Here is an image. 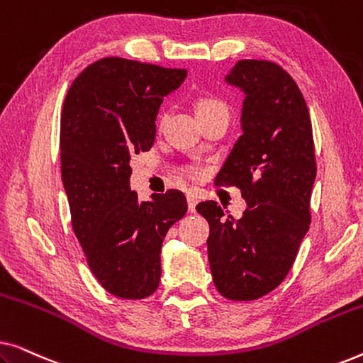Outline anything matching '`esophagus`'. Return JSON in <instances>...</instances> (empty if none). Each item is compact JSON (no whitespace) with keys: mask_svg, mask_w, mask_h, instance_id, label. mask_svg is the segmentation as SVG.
Returning <instances> with one entry per match:
<instances>
[{"mask_svg":"<svg viewBox=\"0 0 363 363\" xmlns=\"http://www.w3.org/2000/svg\"><path fill=\"white\" fill-rule=\"evenodd\" d=\"M186 201H188V211L195 213L196 205H198V198L195 195H188L186 196Z\"/></svg>","mask_w":363,"mask_h":363,"instance_id":"obj_1","label":"esophagus"}]
</instances>
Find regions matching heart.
Listing matches in <instances>:
<instances>
[{
    "mask_svg": "<svg viewBox=\"0 0 363 363\" xmlns=\"http://www.w3.org/2000/svg\"><path fill=\"white\" fill-rule=\"evenodd\" d=\"M220 108H226V106L221 101H218V99H201L196 106V113L198 116H203V113L220 111ZM185 173L191 178H198L201 175V170L196 165H190V167H186Z\"/></svg>",
    "mask_w": 363,
    "mask_h": 363,
    "instance_id": "1",
    "label": "heart"
}]
</instances>
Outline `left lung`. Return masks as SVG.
Listing matches in <instances>:
<instances>
[{"label": "left lung", "mask_w": 363, "mask_h": 363, "mask_svg": "<svg viewBox=\"0 0 363 363\" xmlns=\"http://www.w3.org/2000/svg\"><path fill=\"white\" fill-rule=\"evenodd\" d=\"M225 81L245 94L242 135L215 183L240 188L247 208L240 220L225 216L216 201L196 211L210 225L208 259L218 292L255 301L284 281L309 230L314 138L304 97L281 66L245 59Z\"/></svg>", "instance_id": "left-lung-1"}]
</instances>
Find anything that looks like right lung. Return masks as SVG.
<instances>
[{"label":"right lung","instance_id":"1","mask_svg":"<svg viewBox=\"0 0 363 363\" xmlns=\"http://www.w3.org/2000/svg\"><path fill=\"white\" fill-rule=\"evenodd\" d=\"M185 69L104 57L69 87L61 116V177L72 230L104 289L143 299L162 276V242L186 213L182 191L138 201L130 158L150 150L163 97L185 81Z\"/></svg>","mask_w":363,"mask_h":363}]
</instances>
